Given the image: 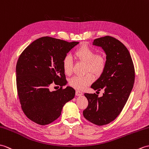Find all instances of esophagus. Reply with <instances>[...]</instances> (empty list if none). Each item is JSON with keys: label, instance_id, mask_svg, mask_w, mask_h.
I'll list each match as a JSON object with an SVG mask.
<instances>
[{"label": "esophagus", "instance_id": "1", "mask_svg": "<svg viewBox=\"0 0 149 149\" xmlns=\"http://www.w3.org/2000/svg\"><path fill=\"white\" fill-rule=\"evenodd\" d=\"M82 94H83V93H82V92L80 91H76V95H77V96H80V95H81Z\"/></svg>", "mask_w": 149, "mask_h": 149}]
</instances>
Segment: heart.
<instances>
[{
	"label": "heart",
	"instance_id": "1",
	"mask_svg": "<svg viewBox=\"0 0 149 149\" xmlns=\"http://www.w3.org/2000/svg\"><path fill=\"white\" fill-rule=\"evenodd\" d=\"M74 56L77 60L85 62V72H91L94 74L100 75L106 66L107 59L104 55L95 54V52L88 46L84 45L78 48L74 52ZM62 68L64 73L70 75L72 72V59L70 55H66L62 61ZM93 76L91 73H87L84 76H74L69 80V84L71 87L78 90H82L92 83Z\"/></svg>",
	"mask_w": 149,
	"mask_h": 149
}]
</instances>
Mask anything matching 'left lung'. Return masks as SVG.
I'll return each mask as SVG.
<instances>
[{"label": "left lung", "instance_id": "8db88e82", "mask_svg": "<svg viewBox=\"0 0 149 149\" xmlns=\"http://www.w3.org/2000/svg\"><path fill=\"white\" fill-rule=\"evenodd\" d=\"M93 45L104 49L107 63L91 88L97 92L103 89L104 93L100 97L95 93H85L88 104L83 114L89 122L103 125L113 121L126 103L133 87L134 68L128 49L118 39L107 36L94 39Z\"/></svg>", "mask_w": 149, "mask_h": 149}]
</instances>
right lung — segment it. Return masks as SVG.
Wrapping results in <instances>:
<instances>
[{"mask_svg":"<svg viewBox=\"0 0 149 149\" xmlns=\"http://www.w3.org/2000/svg\"><path fill=\"white\" fill-rule=\"evenodd\" d=\"M78 43L46 36L33 41L19 55L16 67L18 95L24 113L35 123H52L74 98L73 88H62L67 81L62 61ZM53 82L61 87L50 92L49 86Z\"/></svg>","mask_w":149,"mask_h":149,"instance_id":"add662e5","label":"right lung"}]
</instances>
